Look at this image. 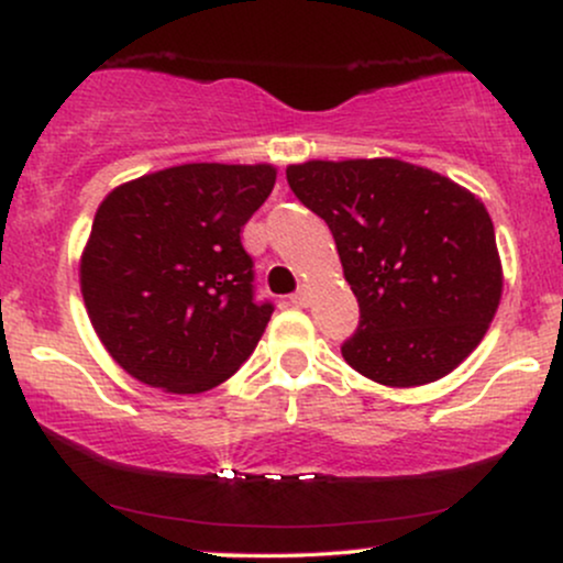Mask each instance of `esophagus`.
Returning <instances> with one entry per match:
<instances>
[{"label": "esophagus", "mask_w": 563, "mask_h": 563, "mask_svg": "<svg viewBox=\"0 0 563 563\" xmlns=\"http://www.w3.org/2000/svg\"><path fill=\"white\" fill-rule=\"evenodd\" d=\"M289 302L297 305V308H308V305H310V292H308V287H300V289H297L295 295H289Z\"/></svg>", "instance_id": "esophagus-1"}]
</instances>
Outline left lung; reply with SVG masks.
I'll list each match as a JSON object with an SVG mask.
<instances>
[{"instance_id": "left-lung-1", "label": "left lung", "mask_w": 563, "mask_h": 563, "mask_svg": "<svg viewBox=\"0 0 563 563\" xmlns=\"http://www.w3.org/2000/svg\"><path fill=\"white\" fill-rule=\"evenodd\" d=\"M287 183L334 234L360 305L342 344L357 373L422 386L481 344L504 276L494 221L473 192L399 158L292 164Z\"/></svg>"}]
</instances>
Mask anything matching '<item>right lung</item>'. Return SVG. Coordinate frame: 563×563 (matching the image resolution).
Masks as SVG:
<instances>
[{"instance_id":"right-lung-1","label":"right lung","mask_w":563,"mask_h":563,"mask_svg":"<svg viewBox=\"0 0 563 563\" xmlns=\"http://www.w3.org/2000/svg\"><path fill=\"white\" fill-rule=\"evenodd\" d=\"M274 183L268 164H183L103 198L80 289L96 334L130 376L200 394L250 357L274 305L255 300L240 234Z\"/></svg>"}]
</instances>
